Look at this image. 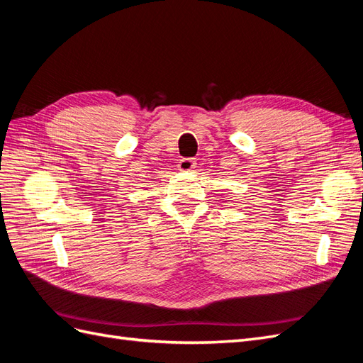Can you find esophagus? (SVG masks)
Segmentation results:
<instances>
[{"instance_id":"esophagus-1","label":"esophagus","mask_w":363,"mask_h":363,"mask_svg":"<svg viewBox=\"0 0 363 363\" xmlns=\"http://www.w3.org/2000/svg\"><path fill=\"white\" fill-rule=\"evenodd\" d=\"M195 160L194 159H182L179 162V169L180 171H191L195 168Z\"/></svg>"}]
</instances>
